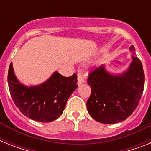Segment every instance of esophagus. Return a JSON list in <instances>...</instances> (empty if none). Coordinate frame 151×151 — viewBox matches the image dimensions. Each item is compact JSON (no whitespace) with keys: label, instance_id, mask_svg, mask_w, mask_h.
Masks as SVG:
<instances>
[{"label":"esophagus","instance_id":"obj_1","mask_svg":"<svg viewBox=\"0 0 151 151\" xmlns=\"http://www.w3.org/2000/svg\"><path fill=\"white\" fill-rule=\"evenodd\" d=\"M85 82V78H84V76L83 75H82V73H81V72H78V82H77V83H78V85H81V84L84 83Z\"/></svg>","mask_w":151,"mask_h":151}]
</instances>
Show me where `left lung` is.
I'll return each mask as SVG.
<instances>
[{"label": "left lung", "instance_id": "1", "mask_svg": "<svg viewBox=\"0 0 151 151\" xmlns=\"http://www.w3.org/2000/svg\"><path fill=\"white\" fill-rule=\"evenodd\" d=\"M129 69L121 75H112L104 66L95 67L89 73L87 82L91 89L87 101L91 116L97 122L114 124L125 120L138 106L143 94L145 73L141 60L134 57Z\"/></svg>", "mask_w": 151, "mask_h": 151}]
</instances>
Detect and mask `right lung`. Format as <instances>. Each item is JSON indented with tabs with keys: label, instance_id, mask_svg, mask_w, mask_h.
<instances>
[{
	"label": "right lung",
	"instance_id": "1",
	"mask_svg": "<svg viewBox=\"0 0 151 151\" xmlns=\"http://www.w3.org/2000/svg\"><path fill=\"white\" fill-rule=\"evenodd\" d=\"M8 86L13 102L19 111L35 121L50 122L62 115L69 96L78 87L77 75L65 77L55 72L45 83L26 87L19 82L10 63Z\"/></svg>",
	"mask_w": 151,
	"mask_h": 151
}]
</instances>
